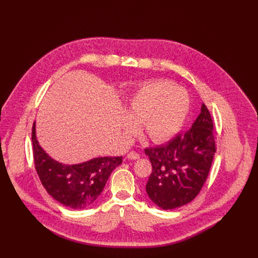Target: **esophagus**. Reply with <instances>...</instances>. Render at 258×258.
I'll list each match as a JSON object with an SVG mask.
<instances>
[{
  "label": "esophagus",
  "mask_w": 258,
  "mask_h": 258,
  "mask_svg": "<svg viewBox=\"0 0 258 258\" xmlns=\"http://www.w3.org/2000/svg\"><path fill=\"white\" fill-rule=\"evenodd\" d=\"M127 158L131 159V160H137V159L140 158V155H139L137 152H135V151H131V152L127 154Z\"/></svg>",
  "instance_id": "1"
}]
</instances>
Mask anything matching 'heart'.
Returning <instances> with one entry per match:
<instances>
[{"label":"heart","instance_id":"heart-1","mask_svg":"<svg viewBox=\"0 0 258 258\" xmlns=\"http://www.w3.org/2000/svg\"><path fill=\"white\" fill-rule=\"evenodd\" d=\"M190 111L188 94L169 82L154 81L144 85L128 101L123 130L132 135L144 122V135L154 143L173 138L182 127Z\"/></svg>","mask_w":258,"mask_h":258}]
</instances>
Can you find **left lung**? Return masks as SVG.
I'll return each mask as SVG.
<instances>
[{"label": "left lung", "instance_id": "8db88e82", "mask_svg": "<svg viewBox=\"0 0 258 258\" xmlns=\"http://www.w3.org/2000/svg\"><path fill=\"white\" fill-rule=\"evenodd\" d=\"M213 122L206 105L185 134L164 145L146 148L152 172L146 191L162 209H174L191 202L202 189L215 153Z\"/></svg>", "mask_w": 258, "mask_h": 258}]
</instances>
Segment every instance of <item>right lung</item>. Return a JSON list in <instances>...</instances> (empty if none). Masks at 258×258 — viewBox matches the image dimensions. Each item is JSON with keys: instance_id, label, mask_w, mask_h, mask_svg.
I'll return each instance as SVG.
<instances>
[{"instance_id": "1", "label": "right lung", "mask_w": 258, "mask_h": 258, "mask_svg": "<svg viewBox=\"0 0 258 258\" xmlns=\"http://www.w3.org/2000/svg\"><path fill=\"white\" fill-rule=\"evenodd\" d=\"M34 167L47 192L59 203L72 208L91 206L102 193L122 156L98 157L80 164H62L52 159L40 146L35 136V122L31 132Z\"/></svg>"}]
</instances>
